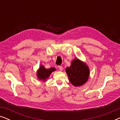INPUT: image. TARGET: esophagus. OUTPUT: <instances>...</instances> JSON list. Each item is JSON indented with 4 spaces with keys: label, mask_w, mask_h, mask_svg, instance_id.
Returning <instances> with one entry per match:
<instances>
[{
    "label": "esophagus",
    "mask_w": 120,
    "mask_h": 120,
    "mask_svg": "<svg viewBox=\"0 0 120 120\" xmlns=\"http://www.w3.org/2000/svg\"><path fill=\"white\" fill-rule=\"evenodd\" d=\"M58 68H59V69H60V71H62L63 69V67L61 66V65H59V66H58Z\"/></svg>",
    "instance_id": "obj_1"
}]
</instances>
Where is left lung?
Instances as JSON below:
<instances>
[{
	"mask_svg": "<svg viewBox=\"0 0 120 120\" xmlns=\"http://www.w3.org/2000/svg\"><path fill=\"white\" fill-rule=\"evenodd\" d=\"M69 80L75 86H80L85 84L90 75L89 68L86 63L78 58L71 62V65L65 69Z\"/></svg>",
	"mask_w": 120,
	"mask_h": 120,
	"instance_id": "left-lung-1",
	"label": "left lung"
}]
</instances>
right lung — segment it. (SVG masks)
Wrapping results in <instances>:
<instances>
[{"mask_svg":"<svg viewBox=\"0 0 120 120\" xmlns=\"http://www.w3.org/2000/svg\"><path fill=\"white\" fill-rule=\"evenodd\" d=\"M55 68H51L50 69H46L44 65H41L40 68L37 71V77L39 80H42L43 81H46L47 79L49 78L52 72L55 71Z\"/></svg>","mask_w":120,"mask_h":120,"instance_id":"add662e5","label":"right lung"}]
</instances>
